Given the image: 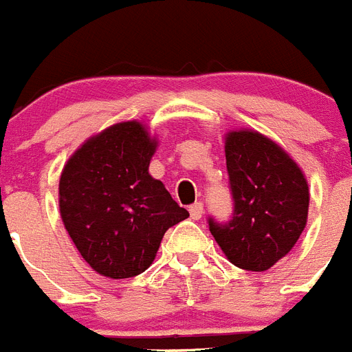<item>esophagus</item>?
Here are the masks:
<instances>
[{"label":"esophagus","mask_w":352,"mask_h":352,"mask_svg":"<svg viewBox=\"0 0 352 352\" xmlns=\"http://www.w3.org/2000/svg\"><path fill=\"white\" fill-rule=\"evenodd\" d=\"M188 212H190V217L194 219V221H199L201 217H203V203H194V205L188 206Z\"/></svg>","instance_id":"esophagus-1"}]
</instances>
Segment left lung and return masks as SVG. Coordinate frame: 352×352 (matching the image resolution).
<instances>
[{"label": "left lung", "instance_id": "1", "mask_svg": "<svg viewBox=\"0 0 352 352\" xmlns=\"http://www.w3.org/2000/svg\"><path fill=\"white\" fill-rule=\"evenodd\" d=\"M226 169L233 213L228 221L208 217L210 233L233 265L262 272L301 236L308 185L296 162L256 131L228 135Z\"/></svg>", "mask_w": 352, "mask_h": 352}]
</instances>
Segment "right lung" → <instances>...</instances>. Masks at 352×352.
Wrapping results in <instances>:
<instances>
[{
	"instance_id": "obj_1",
	"label": "right lung",
	"mask_w": 352,
	"mask_h": 352,
	"mask_svg": "<svg viewBox=\"0 0 352 352\" xmlns=\"http://www.w3.org/2000/svg\"><path fill=\"white\" fill-rule=\"evenodd\" d=\"M156 142L140 122L87 140L60 176V213L87 263L107 278L139 276L165 231L188 217L147 169Z\"/></svg>"
}]
</instances>
